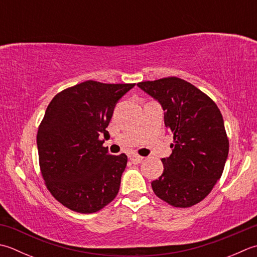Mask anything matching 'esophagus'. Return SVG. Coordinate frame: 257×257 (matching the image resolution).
I'll return each mask as SVG.
<instances>
[{
  "instance_id": "1",
  "label": "esophagus",
  "mask_w": 257,
  "mask_h": 257,
  "mask_svg": "<svg viewBox=\"0 0 257 257\" xmlns=\"http://www.w3.org/2000/svg\"><path fill=\"white\" fill-rule=\"evenodd\" d=\"M130 159H132L133 162L140 163L144 159V157H142V156H139V155H132V156H130Z\"/></svg>"
}]
</instances>
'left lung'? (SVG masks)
I'll return each instance as SVG.
<instances>
[{
	"mask_svg": "<svg viewBox=\"0 0 257 257\" xmlns=\"http://www.w3.org/2000/svg\"><path fill=\"white\" fill-rule=\"evenodd\" d=\"M137 85L162 104L165 125L174 134L173 153L162 159L164 173L152 183L154 193L174 207H192L223 174L229 148L223 115L207 94L180 78Z\"/></svg>",
	"mask_w": 257,
	"mask_h": 257,
	"instance_id": "8db88e82",
	"label": "left lung"
}]
</instances>
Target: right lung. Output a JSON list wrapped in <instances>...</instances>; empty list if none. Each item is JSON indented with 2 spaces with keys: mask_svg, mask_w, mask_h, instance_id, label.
<instances>
[{
  "mask_svg": "<svg viewBox=\"0 0 257 257\" xmlns=\"http://www.w3.org/2000/svg\"><path fill=\"white\" fill-rule=\"evenodd\" d=\"M135 83L88 81L54 95L39 125V164L53 197L77 213L102 209L117 196L127 166L124 154L103 147L118 100Z\"/></svg>",
  "mask_w": 257,
  "mask_h": 257,
  "instance_id": "right-lung-1",
  "label": "right lung"
}]
</instances>
